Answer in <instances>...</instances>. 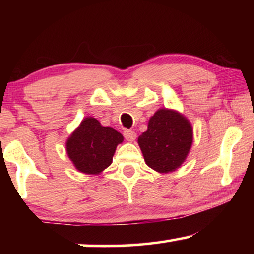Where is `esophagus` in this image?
Segmentation results:
<instances>
[{
    "label": "esophagus",
    "mask_w": 254,
    "mask_h": 254,
    "mask_svg": "<svg viewBox=\"0 0 254 254\" xmlns=\"http://www.w3.org/2000/svg\"><path fill=\"white\" fill-rule=\"evenodd\" d=\"M124 136L126 138L127 141H134L135 138H136V134H135V131L130 130V129H126L124 130Z\"/></svg>",
    "instance_id": "1"
}]
</instances>
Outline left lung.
Returning <instances> with one entry per match:
<instances>
[{
  "mask_svg": "<svg viewBox=\"0 0 254 254\" xmlns=\"http://www.w3.org/2000/svg\"><path fill=\"white\" fill-rule=\"evenodd\" d=\"M137 141L149 168L172 172L187 157L193 141L192 126L176 111L162 109L150 118L147 131Z\"/></svg>",
  "mask_w": 254,
  "mask_h": 254,
  "instance_id": "left-lung-1",
  "label": "left lung"
}]
</instances>
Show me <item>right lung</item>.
<instances>
[{
    "instance_id": "obj_1",
    "label": "right lung",
    "mask_w": 254,
    "mask_h": 254,
    "mask_svg": "<svg viewBox=\"0 0 254 254\" xmlns=\"http://www.w3.org/2000/svg\"><path fill=\"white\" fill-rule=\"evenodd\" d=\"M124 141L119 131L104 127L95 118H85L67 141V152L76 169L98 175L111 165L117 145Z\"/></svg>"
}]
</instances>
